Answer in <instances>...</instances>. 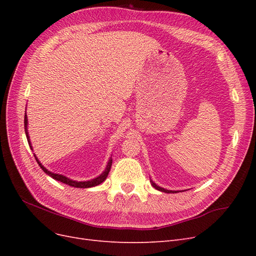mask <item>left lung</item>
Returning <instances> with one entry per match:
<instances>
[{
	"instance_id": "obj_1",
	"label": "left lung",
	"mask_w": 256,
	"mask_h": 256,
	"mask_svg": "<svg viewBox=\"0 0 256 256\" xmlns=\"http://www.w3.org/2000/svg\"><path fill=\"white\" fill-rule=\"evenodd\" d=\"M150 184H152V187H154V189H157V190H159V191L166 192V193H176V191H172V190H166V189H164V188H161V187H159V186H157V184H154L152 180H150Z\"/></svg>"
}]
</instances>
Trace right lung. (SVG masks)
I'll use <instances>...</instances> for the list:
<instances>
[{"label": "right lung", "instance_id": "add662e5", "mask_svg": "<svg viewBox=\"0 0 256 256\" xmlns=\"http://www.w3.org/2000/svg\"><path fill=\"white\" fill-rule=\"evenodd\" d=\"M24 130H26V138H28V145H30V150H33L32 145H30L28 132V116H26V115H24ZM34 157H35V159H36V161H37V164H40V166L42 168V171H44L46 174H48L49 176H51V177L53 178V180H58V182H63V184H68V186H72V187H74V188H90V187H95V186H98V184H100L102 182H104L106 180V178L108 177V175H109V172H110V170H111V166H112V158H111V159L109 160V162H108V164H106V168L102 174H100L98 177L94 178V180H88V182H76V180H70V178H68V177H66V176H64V175L56 174V173H52V172L48 171V170L46 168L40 164V161L37 159V157L35 156V154H34Z\"/></svg>", "mask_w": 256, "mask_h": 256}]
</instances>
